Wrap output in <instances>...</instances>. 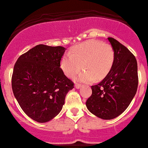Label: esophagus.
<instances>
[{
    "label": "esophagus",
    "instance_id": "1",
    "mask_svg": "<svg viewBox=\"0 0 148 148\" xmlns=\"http://www.w3.org/2000/svg\"><path fill=\"white\" fill-rule=\"evenodd\" d=\"M75 88H77V89H79V88H81V85L80 84H78V83L75 84Z\"/></svg>",
    "mask_w": 148,
    "mask_h": 148
}]
</instances>
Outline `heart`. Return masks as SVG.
Returning <instances> with one entry per match:
<instances>
[{"mask_svg": "<svg viewBox=\"0 0 148 148\" xmlns=\"http://www.w3.org/2000/svg\"><path fill=\"white\" fill-rule=\"evenodd\" d=\"M114 60V52L111 45L96 40H89L74 47L61 58L60 67L66 76L72 77L82 69L76 79L92 82L101 79L108 74Z\"/></svg>", "mask_w": 148, "mask_h": 148, "instance_id": "obj_1", "label": "heart"}]
</instances>
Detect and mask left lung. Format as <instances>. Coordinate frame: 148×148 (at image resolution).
Instances as JSON below:
<instances>
[{
	"mask_svg": "<svg viewBox=\"0 0 148 148\" xmlns=\"http://www.w3.org/2000/svg\"><path fill=\"white\" fill-rule=\"evenodd\" d=\"M114 52L111 70L98 85L91 86L92 95L86 101L88 110L103 120L119 116L129 106L138 87L137 62L129 49L109 37Z\"/></svg>",
	"mask_w": 148,
	"mask_h": 148,
	"instance_id": "8db88e82",
	"label": "left lung"
}]
</instances>
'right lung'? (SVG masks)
Segmentation results:
<instances>
[{"label":"right lung","instance_id":"obj_1","mask_svg":"<svg viewBox=\"0 0 148 148\" xmlns=\"http://www.w3.org/2000/svg\"><path fill=\"white\" fill-rule=\"evenodd\" d=\"M63 47L38 45L20 55L14 66L12 87L29 118L46 123L57 116L74 82L60 68Z\"/></svg>","mask_w":148,"mask_h":148}]
</instances>
